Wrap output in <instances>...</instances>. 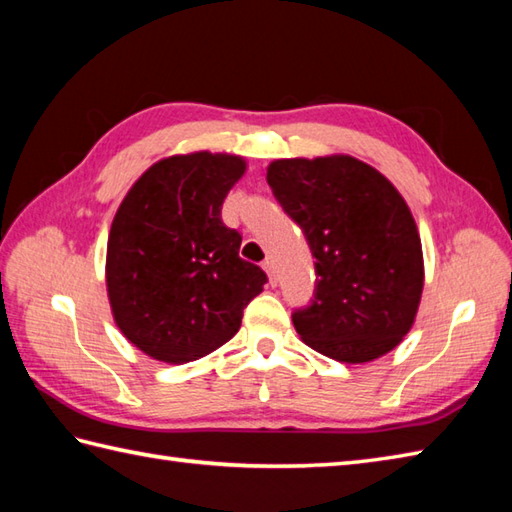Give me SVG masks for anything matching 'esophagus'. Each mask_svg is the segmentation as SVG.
Segmentation results:
<instances>
[{"label": "esophagus", "mask_w": 512, "mask_h": 512, "mask_svg": "<svg viewBox=\"0 0 512 512\" xmlns=\"http://www.w3.org/2000/svg\"><path fill=\"white\" fill-rule=\"evenodd\" d=\"M264 270L268 273L270 286H277V268H275V262H273V259H270V257L264 262Z\"/></svg>", "instance_id": "obj_1"}]
</instances>
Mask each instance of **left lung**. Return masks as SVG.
<instances>
[{"label": "left lung", "mask_w": 512, "mask_h": 512, "mask_svg": "<svg viewBox=\"0 0 512 512\" xmlns=\"http://www.w3.org/2000/svg\"><path fill=\"white\" fill-rule=\"evenodd\" d=\"M266 180L317 259L314 299L292 314L303 343L341 363L394 350L416 321L424 286L405 198L383 173L343 154L273 160Z\"/></svg>", "instance_id": "1"}]
</instances>
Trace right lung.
<instances>
[{
    "label": "right lung",
    "instance_id": "add662e5",
    "mask_svg": "<svg viewBox=\"0 0 512 512\" xmlns=\"http://www.w3.org/2000/svg\"><path fill=\"white\" fill-rule=\"evenodd\" d=\"M246 160L193 151L158 160L127 191L107 239L105 284L118 330L160 363L182 365L231 341L268 281L239 257L222 204Z\"/></svg>",
    "mask_w": 512,
    "mask_h": 512
}]
</instances>
